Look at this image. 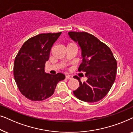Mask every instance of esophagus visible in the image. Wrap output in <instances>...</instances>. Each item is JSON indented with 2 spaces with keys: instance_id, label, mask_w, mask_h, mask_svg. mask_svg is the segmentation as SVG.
Here are the masks:
<instances>
[{
  "instance_id": "34e87169",
  "label": "esophagus",
  "mask_w": 133,
  "mask_h": 133,
  "mask_svg": "<svg viewBox=\"0 0 133 133\" xmlns=\"http://www.w3.org/2000/svg\"><path fill=\"white\" fill-rule=\"evenodd\" d=\"M72 76L71 75L66 76V79H72Z\"/></svg>"
}]
</instances>
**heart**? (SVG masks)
Listing matches in <instances>:
<instances>
[{"label":"heart","mask_w":133,"mask_h":133,"mask_svg":"<svg viewBox=\"0 0 133 133\" xmlns=\"http://www.w3.org/2000/svg\"><path fill=\"white\" fill-rule=\"evenodd\" d=\"M71 45H75L72 43H68V45H67V46H71Z\"/></svg>","instance_id":"b5f03b06"}]
</instances>
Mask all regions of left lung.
Returning a JSON list of instances; mask_svg holds the SVG:
<instances>
[{
  "label": "left lung",
  "instance_id": "left-lung-1",
  "mask_svg": "<svg viewBox=\"0 0 133 133\" xmlns=\"http://www.w3.org/2000/svg\"><path fill=\"white\" fill-rule=\"evenodd\" d=\"M68 34L82 50V62L78 71L85 72L88 78L82 83L78 76H74L80 85L73 91L74 96L86 102L99 101L108 94L115 81L117 61L110 48L92 34L74 31Z\"/></svg>",
  "mask_w": 133,
  "mask_h": 133
}]
</instances>
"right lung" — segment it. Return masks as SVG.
Segmentation results:
<instances>
[{
	"mask_svg": "<svg viewBox=\"0 0 133 133\" xmlns=\"http://www.w3.org/2000/svg\"><path fill=\"white\" fill-rule=\"evenodd\" d=\"M62 32L42 33L25 42L16 56L14 77L22 94L32 101H41L53 94L59 81L65 79L62 73L47 74L45 62L50 51Z\"/></svg>",
	"mask_w": 133,
	"mask_h": 133,
	"instance_id": "right-lung-1",
	"label": "right lung"
}]
</instances>
